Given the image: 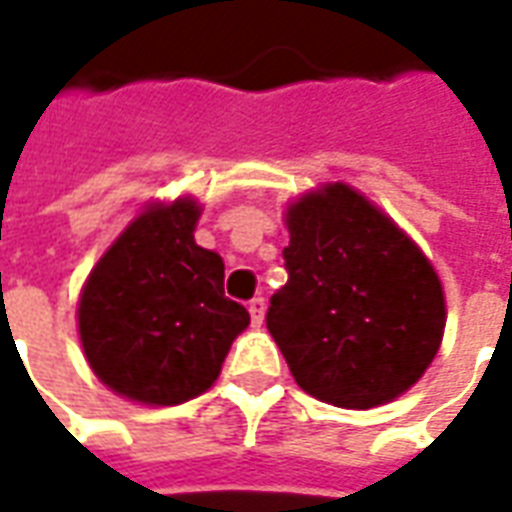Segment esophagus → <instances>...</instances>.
<instances>
[{
	"label": "esophagus",
	"mask_w": 512,
	"mask_h": 512,
	"mask_svg": "<svg viewBox=\"0 0 512 512\" xmlns=\"http://www.w3.org/2000/svg\"><path fill=\"white\" fill-rule=\"evenodd\" d=\"M249 315H252V323H255V326L263 323V318H266V299H263V296H257V299L249 301Z\"/></svg>",
	"instance_id": "obj_1"
}]
</instances>
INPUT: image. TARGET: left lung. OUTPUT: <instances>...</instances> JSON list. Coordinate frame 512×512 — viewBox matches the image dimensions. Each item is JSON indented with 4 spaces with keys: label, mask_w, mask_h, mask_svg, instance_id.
<instances>
[{
    "label": "left lung",
    "mask_w": 512,
    "mask_h": 512,
    "mask_svg": "<svg viewBox=\"0 0 512 512\" xmlns=\"http://www.w3.org/2000/svg\"><path fill=\"white\" fill-rule=\"evenodd\" d=\"M288 282L266 323L296 384L340 408H373L422 378L444 334V290L411 238L345 183L285 213Z\"/></svg>",
    "instance_id": "1"
}]
</instances>
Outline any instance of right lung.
<instances>
[{
    "instance_id": "right-lung-1",
    "label": "right lung",
    "mask_w": 512,
    "mask_h": 512,
    "mask_svg": "<svg viewBox=\"0 0 512 512\" xmlns=\"http://www.w3.org/2000/svg\"><path fill=\"white\" fill-rule=\"evenodd\" d=\"M200 205H150L106 249L79 299V337L112 392L178 406L219 378L249 312L224 296L222 257L194 241Z\"/></svg>"
}]
</instances>
